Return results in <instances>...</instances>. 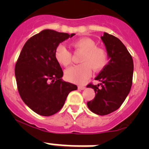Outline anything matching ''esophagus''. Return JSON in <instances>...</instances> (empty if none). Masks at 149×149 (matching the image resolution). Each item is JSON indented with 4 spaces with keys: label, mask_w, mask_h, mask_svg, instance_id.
I'll list each match as a JSON object with an SVG mask.
<instances>
[{
    "label": "esophagus",
    "mask_w": 149,
    "mask_h": 149,
    "mask_svg": "<svg viewBox=\"0 0 149 149\" xmlns=\"http://www.w3.org/2000/svg\"><path fill=\"white\" fill-rule=\"evenodd\" d=\"M85 86H78V89H81V90H84V89H85Z\"/></svg>",
    "instance_id": "obj_1"
}]
</instances>
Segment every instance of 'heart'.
Masks as SVG:
<instances>
[{
	"mask_svg": "<svg viewBox=\"0 0 149 149\" xmlns=\"http://www.w3.org/2000/svg\"><path fill=\"white\" fill-rule=\"evenodd\" d=\"M76 49L83 51L80 65H73L65 72L68 81L75 84H82L91 74V68L94 71L101 70L107 63V54L103 48L96 47V44L89 38H82L73 42ZM55 59L63 66H68L72 61V54L64 45L60 44L55 50Z\"/></svg>",
	"mask_w": 149,
	"mask_h": 149,
	"instance_id": "heart-1",
	"label": "heart"
}]
</instances>
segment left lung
I'll use <instances>...</instances> for the list:
<instances>
[{
	"label": "left lung",
	"mask_w": 149,
	"mask_h": 149,
	"mask_svg": "<svg viewBox=\"0 0 149 149\" xmlns=\"http://www.w3.org/2000/svg\"><path fill=\"white\" fill-rule=\"evenodd\" d=\"M101 40L106 48L109 61L95 77L100 84H89L94 89V99L87 102L91 111L100 116L110 114L120 107L132 85L134 62L126 47L118 38L104 33Z\"/></svg>",
	"instance_id": "obj_1"
}]
</instances>
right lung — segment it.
<instances>
[{"instance_id": "add662e5", "label": "right lung", "mask_w": 149, "mask_h": 149, "mask_svg": "<svg viewBox=\"0 0 149 149\" xmlns=\"http://www.w3.org/2000/svg\"><path fill=\"white\" fill-rule=\"evenodd\" d=\"M75 34L46 29L28 39L15 68L18 93L26 105L43 116L55 114L63 107L68 93L77 86L65 82L55 59L56 47Z\"/></svg>"}]
</instances>
